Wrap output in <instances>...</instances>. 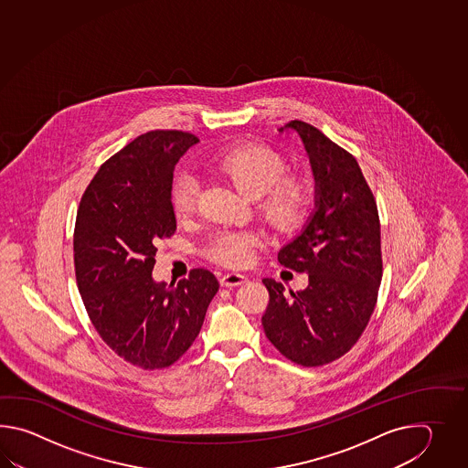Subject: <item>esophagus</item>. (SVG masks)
I'll use <instances>...</instances> for the list:
<instances>
[{
    "instance_id": "34e87169",
    "label": "esophagus",
    "mask_w": 468,
    "mask_h": 468,
    "mask_svg": "<svg viewBox=\"0 0 468 468\" xmlns=\"http://www.w3.org/2000/svg\"><path fill=\"white\" fill-rule=\"evenodd\" d=\"M248 278L244 274H238V272H228L220 278V286L224 288H232V286H239L242 282H246Z\"/></svg>"
}]
</instances>
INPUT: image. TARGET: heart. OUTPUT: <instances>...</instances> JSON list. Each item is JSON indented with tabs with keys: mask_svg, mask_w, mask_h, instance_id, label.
Listing matches in <instances>:
<instances>
[{
	"mask_svg": "<svg viewBox=\"0 0 468 468\" xmlns=\"http://www.w3.org/2000/svg\"><path fill=\"white\" fill-rule=\"evenodd\" d=\"M214 170L232 182L244 196L258 199L264 218L274 229H294L304 218L311 202V187L299 177H284L288 162L278 150L261 144H246L226 150L214 162ZM199 180L196 174L184 172L170 190L172 209L179 219H187L196 210ZM259 238L246 230H222L210 239L204 254L228 268H244L254 258Z\"/></svg>",
	"mask_w": 468,
	"mask_h": 468,
	"instance_id": "1",
	"label": "heart"
}]
</instances>
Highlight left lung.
I'll return each mask as SVG.
<instances>
[{
  "mask_svg": "<svg viewBox=\"0 0 468 468\" xmlns=\"http://www.w3.org/2000/svg\"><path fill=\"white\" fill-rule=\"evenodd\" d=\"M298 132L316 180V209L298 238L279 250L284 268L308 274V288L289 291L262 279L269 304L262 328L282 356L323 367L346 355L368 326L383 276L377 200L356 159L301 120Z\"/></svg>",
  "mask_w": 468,
  "mask_h": 468,
  "instance_id": "left-lung-1",
  "label": "left lung"
}]
</instances>
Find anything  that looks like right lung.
Masks as SVG:
<instances>
[{
	"instance_id": "obj_1",
	"label": "right lung",
	"mask_w": 468,
	"mask_h": 468,
	"mask_svg": "<svg viewBox=\"0 0 468 468\" xmlns=\"http://www.w3.org/2000/svg\"><path fill=\"white\" fill-rule=\"evenodd\" d=\"M199 139L150 130L101 164L80 200L73 261L77 286L100 338L142 369L174 365L197 338L219 282L207 269L177 284L155 282L160 239L176 232L174 167Z\"/></svg>"
}]
</instances>
